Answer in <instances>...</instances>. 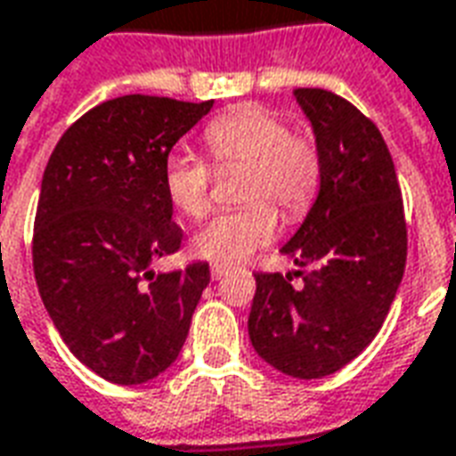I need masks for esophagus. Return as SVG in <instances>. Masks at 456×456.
Segmentation results:
<instances>
[{"label": "esophagus", "mask_w": 456, "mask_h": 456, "mask_svg": "<svg viewBox=\"0 0 456 456\" xmlns=\"http://www.w3.org/2000/svg\"><path fill=\"white\" fill-rule=\"evenodd\" d=\"M225 273H228V267H225V265H221V263L211 265V277H213V280H221Z\"/></svg>", "instance_id": "1"}]
</instances>
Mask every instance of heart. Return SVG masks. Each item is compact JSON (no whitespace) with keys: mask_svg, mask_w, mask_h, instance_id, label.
<instances>
[{"mask_svg":"<svg viewBox=\"0 0 456 456\" xmlns=\"http://www.w3.org/2000/svg\"><path fill=\"white\" fill-rule=\"evenodd\" d=\"M203 147L216 167L243 164L240 201L235 211L213 216L193 235V253L213 263H240L277 233V208L287 218H302L322 183V151L302 130H289L287 119L263 105H243L213 119L203 130ZM164 193L171 206L189 218H201L211 206V169L199 157L176 151L164 161Z\"/></svg>","mask_w":456,"mask_h":456,"instance_id":"heart-1","label":"heart"}]
</instances>
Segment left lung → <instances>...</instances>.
Returning <instances> with one entry per match:
<instances>
[{
    "label": "left lung",
    "mask_w": 456,
    "mask_h": 456,
    "mask_svg": "<svg viewBox=\"0 0 456 456\" xmlns=\"http://www.w3.org/2000/svg\"><path fill=\"white\" fill-rule=\"evenodd\" d=\"M295 98L322 151V183L282 245L299 270L255 274L248 334L280 373L312 380L337 373L376 338L405 273L408 228L376 125L329 90L297 88Z\"/></svg>",
    "instance_id": "1"
}]
</instances>
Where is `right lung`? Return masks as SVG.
I'll list each match as a JSON object with an SVG mask.
<instances>
[{
    "instance_id": "1",
    "label": "right lung",
    "mask_w": 456,
    "mask_h": 456,
    "mask_svg": "<svg viewBox=\"0 0 456 456\" xmlns=\"http://www.w3.org/2000/svg\"><path fill=\"white\" fill-rule=\"evenodd\" d=\"M213 100H108L73 122L44 171L34 221V274L70 354L118 386H140L176 361L208 263L154 273L182 248L164 193L171 147Z\"/></svg>"
}]
</instances>
